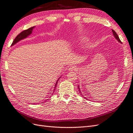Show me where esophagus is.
I'll return each instance as SVG.
<instances>
[{
  "mask_svg": "<svg viewBox=\"0 0 133 133\" xmlns=\"http://www.w3.org/2000/svg\"><path fill=\"white\" fill-rule=\"evenodd\" d=\"M77 67L76 66H71L69 68V70L70 71H76L77 70Z\"/></svg>",
  "mask_w": 133,
  "mask_h": 133,
  "instance_id": "esophagus-1",
  "label": "esophagus"
}]
</instances>
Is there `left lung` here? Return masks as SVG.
Listing matches in <instances>:
<instances>
[{
    "instance_id": "1",
    "label": "left lung",
    "mask_w": 133,
    "mask_h": 133,
    "mask_svg": "<svg viewBox=\"0 0 133 133\" xmlns=\"http://www.w3.org/2000/svg\"><path fill=\"white\" fill-rule=\"evenodd\" d=\"M112 33H113V35L114 36V37H115V38L117 40V41H118V42H120V43H122V42H121V41H120V38H119V36H117V33L114 31V30L113 29H112ZM79 86H77V88H78V90H79V93H80V94H81V96H83V95L81 94V91H80V89H79ZM84 97V98H86V99H87V100H88V98H86L85 97Z\"/></svg>"
}]
</instances>
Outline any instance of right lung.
Instances as JSON below:
<instances>
[{
	"label": "right lung",
	"instance_id": "1",
	"mask_svg": "<svg viewBox=\"0 0 133 133\" xmlns=\"http://www.w3.org/2000/svg\"><path fill=\"white\" fill-rule=\"evenodd\" d=\"M34 28H35V26H33V27L29 28H28L27 29L24 30V31H22L21 33H20L19 34V35L16 37V38H15L14 40L13 41V43L12 44V45H13L14 44H16L17 42H18L19 41H20L21 40H22L23 39L25 38H26L28 36H29L32 33V30H33V29ZM58 79L57 81V82L56 83V85H55V89H54V91H55V89L56 88L57 85V82H58Z\"/></svg>",
	"mask_w": 133,
	"mask_h": 133
}]
</instances>
